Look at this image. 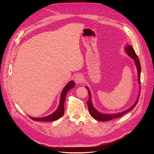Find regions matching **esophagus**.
Segmentation results:
<instances>
[{"label": "esophagus", "mask_w": 154, "mask_h": 154, "mask_svg": "<svg viewBox=\"0 0 154 154\" xmlns=\"http://www.w3.org/2000/svg\"><path fill=\"white\" fill-rule=\"evenodd\" d=\"M83 80V76L81 74H77L75 75V78H74V81L76 83H82Z\"/></svg>", "instance_id": "1"}]
</instances>
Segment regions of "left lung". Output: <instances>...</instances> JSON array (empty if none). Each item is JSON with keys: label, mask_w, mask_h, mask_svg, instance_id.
<instances>
[{"label": "left lung", "mask_w": 154, "mask_h": 154, "mask_svg": "<svg viewBox=\"0 0 154 154\" xmlns=\"http://www.w3.org/2000/svg\"><path fill=\"white\" fill-rule=\"evenodd\" d=\"M125 51L127 52V54L131 58L134 60V61L136 64V66L138 69V82L139 84H141V81H140V74H141V65H140V60L138 58L137 55L136 54L134 48H132V46H131L130 45H127L125 48ZM86 88L87 89L88 91V94H89V99L87 102V104L88 106V110L90 112V114L91 115V116L95 119L97 120V121H109L112 120L115 118H119L121 116H122V115H124V114L127 113V112L132 110V109L134 108V107L136 106V105L137 104L139 98H140V94L138 96V97L136 101V102L135 103V104L131 106L130 108H128L127 110L121 112V113H116V114H112V115H108V114H102L100 113H99V112H97L96 109L93 107L92 102H91V94H90V90L88 89V88L86 86Z\"/></svg>", "instance_id": "obj_1"}]
</instances>
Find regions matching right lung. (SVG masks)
Returning <instances> with one entry per match:
<instances>
[{"label":"right lung","mask_w":154,"mask_h":154,"mask_svg":"<svg viewBox=\"0 0 154 154\" xmlns=\"http://www.w3.org/2000/svg\"><path fill=\"white\" fill-rule=\"evenodd\" d=\"M74 86H75V83L73 81L69 82L66 85V86L63 90L61 94L59 106L57 108V110L55 112H54L52 114H51L49 116L43 117V118H36L30 117V118L32 119L33 121H45V122H51V121L57 120L59 118H60L64 115V100L66 99V94L68 92V91L72 88L74 87Z\"/></svg>","instance_id":"1"}]
</instances>
